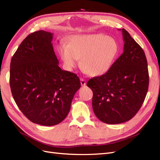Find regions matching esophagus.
<instances>
[{"mask_svg":"<svg viewBox=\"0 0 160 160\" xmlns=\"http://www.w3.org/2000/svg\"><path fill=\"white\" fill-rule=\"evenodd\" d=\"M81 84L82 86H85L86 85V81L83 79H81Z\"/></svg>","mask_w":160,"mask_h":160,"instance_id":"esophagus-1","label":"esophagus"}]
</instances>
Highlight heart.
I'll return each mask as SVG.
<instances>
[{"label":"heart","mask_w":160,"mask_h":160,"mask_svg":"<svg viewBox=\"0 0 160 160\" xmlns=\"http://www.w3.org/2000/svg\"><path fill=\"white\" fill-rule=\"evenodd\" d=\"M59 52L66 69L75 68L81 59L84 71L98 77L106 73L112 67L119 46L114 38L103 34L76 35L69 38L67 45H59Z\"/></svg>","instance_id":"1"}]
</instances>
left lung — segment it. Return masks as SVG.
Wrapping results in <instances>:
<instances>
[{
	"instance_id": "8db88e82",
	"label": "left lung",
	"mask_w": 160,
	"mask_h": 160,
	"mask_svg": "<svg viewBox=\"0 0 160 160\" xmlns=\"http://www.w3.org/2000/svg\"><path fill=\"white\" fill-rule=\"evenodd\" d=\"M122 31L123 54L106 73L87 83L93 93L95 115L108 124L122 123L133 118L142 107L149 86L145 52L127 31Z\"/></svg>"
}]
</instances>
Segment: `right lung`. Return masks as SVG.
<instances>
[{
  "label": "right lung",
  "instance_id": "right-lung-1",
  "mask_svg": "<svg viewBox=\"0 0 160 160\" xmlns=\"http://www.w3.org/2000/svg\"><path fill=\"white\" fill-rule=\"evenodd\" d=\"M52 36L45 31L28 35L11 62L10 86L14 101L27 119L45 126L64 120L81 88L78 76L58 65Z\"/></svg>",
  "mask_w": 160,
  "mask_h": 160
}]
</instances>
